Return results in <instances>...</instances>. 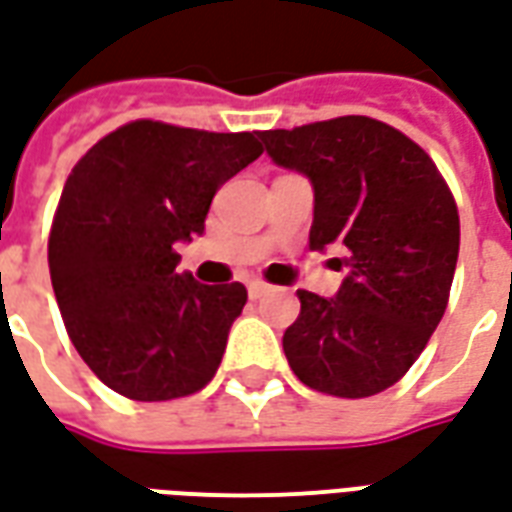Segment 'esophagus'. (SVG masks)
<instances>
[{
	"instance_id": "1",
	"label": "esophagus",
	"mask_w": 512,
	"mask_h": 512,
	"mask_svg": "<svg viewBox=\"0 0 512 512\" xmlns=\"http://www.w3.org/2000/svg\"><path fill=\"white\" fill-rule=\"evenodd\" d=\"M267 292H270V286H267V283H261V281L248 283V297H251V300H261Z\"/></svg>"
}]
</instances>
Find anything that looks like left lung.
Returning <instances> with one entry per match:
<instances>
[{"label":"left lung","instance_id":"obj_1","mask_svg":"<svg viewBox=\"0 0 512 512\" xmlns=\"http://www.w3.org/2000/svg\"><path fill=\"white\" fill-rule=\"evenodd\" d=\"M275 166L311 179L308 245H341L335 297L300 289L283 333L294 376L319 393L368 398L412 368L442 322L458 261V210L434 160L401 130L338 117L264 130Z\"/></svg>","mask_w":512,"mask_h":512}]
</instances>
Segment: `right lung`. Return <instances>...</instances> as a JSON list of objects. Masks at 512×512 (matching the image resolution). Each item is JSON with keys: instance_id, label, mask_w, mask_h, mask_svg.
<instances>
[{"instance_id": "obj_1", "label": "right lung", "mask_w": 512, "mask_h": 512, "mask_svg": "<svg viewBox=\"0 0 512 512\" xmlns=\"http://www.w3.org/2000/svg\"><path fill=\"white\" fill-rule=\"evenodd\" d=\"M259 136L136 119L67 177L48 270L70 341L114 393L171 401L218 371L248 292L179 272L174 248L204 234L215 190L259 158Z\"/></svg>"}]
</instances>
